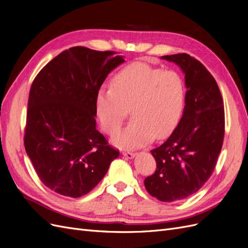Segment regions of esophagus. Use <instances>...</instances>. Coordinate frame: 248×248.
<instances>
[{
	"instance_id": "1",
	"label": "esophagus",
	"mask_w": 248,
	"mask_h": 248,
	"mask_svg": "<svg viewBox=\"0 0 248 248\" xmlns=\"http://www.w3.org/2000/svg\"><path fill=\"white\" fill-rule=\"evenodd\" d=\"M122 154H123L125 157H127V158H129V159L134 158V156H136V153H134V152H130V151H123Z\"/></svg>"
}]
</instances>
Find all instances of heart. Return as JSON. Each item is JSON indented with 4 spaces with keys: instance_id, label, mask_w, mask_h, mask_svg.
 <instances>
[{
    "instance_id": "heart-1",
    "label": "heart",
    "mask_w": 248,
    "mask_h": 248,
    "mask_svg": "<svg viewBox=\"0 0 248 248\" xmlns=\"http://www.w3.org/2000/svg\"><path fill=\"white\" fill-rule=\"evenodd\" d=\"M185 94L184 80L178 72L136 62L112 78L111 88L98 90L96 115L102 129L112 134L130 108L132 121L111 141L120 148H139L175 128L184 108Z\"/></svg>"
}]
</instances>
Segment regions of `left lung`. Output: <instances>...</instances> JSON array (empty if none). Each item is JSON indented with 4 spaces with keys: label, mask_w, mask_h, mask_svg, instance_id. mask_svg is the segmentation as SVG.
Here are the masks:
<instances>
[{
    "label": "left lung",
    "mask_w": 248,
    "mask_h": 248,
    "mask_svg": "<svg viewBox=\"0 0 248 248\" xmlns=\"http://www.w3.org/2000/svg\"><path fill=\"white\" fill-rule=\"evenodd\" d=\"M185 76V107L170 138L151 153L154 174L145 179L147 191L172 202L196 193L212 175L224 137V108L216 80L206 67L187 54L162 56Z\"/></svg>",
    "instance_id": "obj_1"
}]
</instances>
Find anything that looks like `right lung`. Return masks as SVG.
Returning a JSON list of instances; mask_svg holds the SVG:
<instances>
[{
    "mask_svg": "<svg viewBox=\"0 0 248 248\" xmlns=\"http://www.w3.org/2000/svg\"><path fill=\"white\" fill-rule=\"evenodd\" d=\"M125 62L115 51L64 50L30 90L25 148L41 182L70 198L91 191L119 151L96 129L95 98L108 74Z\"/></svg>",
    "mask_w": 248,
    "mask_h": 248,
    "instance_id": "1",
    "label": "right lung"
}]
</instances>
